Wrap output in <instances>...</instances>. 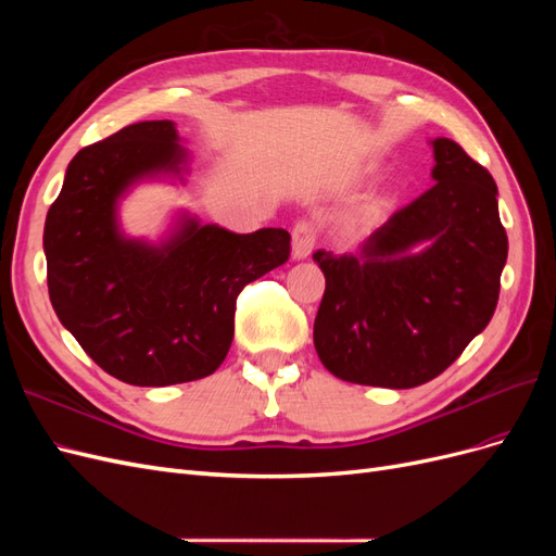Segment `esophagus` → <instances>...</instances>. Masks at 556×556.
Wrapping results in <instances>:
<instances>
[{"label": "esophagus", "mask_w": 556, "mask_h": 556, "mask_svg": "<svg viewBox=\"0 0 556 556\" xmlns=\"http://www.w3.org/2000/svg\"><path fill=\"white\" fill-rule=\"evenodd\" d=\"M315 245V227L308 220H299L292 229V257L306 260Z\"/></svg>", "instance_id": "obj_1"}]
</instances>
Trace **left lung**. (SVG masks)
Returning a JSON list of instances; mask_svg holds the SVG:
<instances>
[{"label":"left lung","mask_w":556,"mask_h":556,"mask_svg":"<svg viewBox=\"0 0 556 556\" xmlns=\"http://www.w3.org/2000/svg\"><path fill=\"white\" fill-rule=\"evenodd\" d=\"M433 188L396 211L357 255L317 250L327 280L313 341L345 382L408 390L441 376L490 325L508 237L496 182L450 139H433Z\"/></svg>","instance_id":"8db88e82"}]
</instances>
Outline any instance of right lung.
I'll return each mask as SVG.
<instances>
[{
	"instance_id": "add662e5",
	"label": "right lung",
	"mask_w": 556,
	"mask_h": 556,
	"mask_svg": "<svg viewBox=\"0 0 556 556\" xmlns=\"http://www.w3.org/2000/svg\"><path fill=\"white\" fill-rule=\"evenodd\" d=\"M188 164L172 121L123 127L76 153L43 227L48 294L97 366L137 387L211 376L233 339L237 296L288 262L290 233H233L182 215L160 245L127 239L117 201Z\"/></svg>"
}]
</instances>
